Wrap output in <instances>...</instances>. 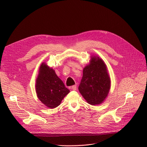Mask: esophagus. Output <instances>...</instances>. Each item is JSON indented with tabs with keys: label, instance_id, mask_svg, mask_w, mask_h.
Segmentation results:
<instances>
[{
	"label": "esophagus",
	"instance_id": "obj_1",
	"mask_svg": "<svg viewBox=\"0 0 147 147\" xmlns=\"http://www.w3.org/2000/svg\"><path fill=\"white\" fill-rule=\"evenodd\" d=\"M70 88H71L72 90H76V89H77V86H76V85H74V86H72Z\"/></svg>",
	"mask_w": 147,
	"mask_h": 147
}]
</instances>
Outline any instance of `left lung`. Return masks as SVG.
I'll return each mask as SVG.
<instances>
[{
  "instance_id": "left-lung-1",
  "label": "left lung",
  "mask_w": 147,
  "mask_h": 147,
  "mask_svg": "<svg viewBox=\"0 0 147 147\" xmlns=\"http://www.w3.org/2000/svg\"><path fill=\"white\" fill-rule=\"evenodd\" d=\"M110 88V80L106 65L99 57H93L90 63L84 67L79 90L90 105L103 102Z\"/></svg>"
}]
</instances>
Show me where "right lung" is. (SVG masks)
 Masks as SVG:
<instances>
[{
	"mask_svg": "<svg viewBox=\"0 0 147 147\" xmlns=\"http://www.w3.org/2000/svg\"><path fill=\"white\" fill-rule=\"evenodd\" d=\"M36 89L38 99L50 109L58 107L69 92L55 71L45 63L40 65Z\"/></svg>",
	"mask_w": 147,
	"mask_h": 147,
	"instance_id": "obj_1",
	"label": "right lung"
}]
</instances>
